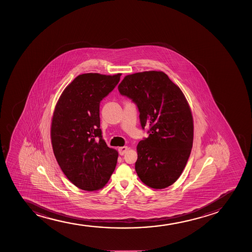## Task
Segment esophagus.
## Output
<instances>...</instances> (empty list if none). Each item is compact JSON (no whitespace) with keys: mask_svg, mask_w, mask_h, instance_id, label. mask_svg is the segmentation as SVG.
Here are the masks:
<instances>
[{"mask_svg":"<svg viewBox=\"0 0 252 252\" xmlns=\"http://www.w3.org/2000/svg\"><path fill=\"white\" fill-rule=\"evenodd\" d=\"M127 150H128V148L127 146H123V147L119 148V152L121 156H124L126 152H127Z\"/></svg>","mask_w":252,"mask_h":252,"instance_id":"34e87169","label":"esophagus"}]
</instances>
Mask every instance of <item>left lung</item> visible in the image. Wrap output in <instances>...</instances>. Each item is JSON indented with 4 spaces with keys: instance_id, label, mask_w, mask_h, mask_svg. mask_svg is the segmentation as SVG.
I'll return each instance as SVG.
<instances>
[{
    "instance_id": "obj_1",
    "label": "left lung",
    "mask_w": 252,
    "mask_h": 252,
    "mask_svg": "<svg viewBox=\"0 0 252 252\" xmlns=\"http://www.w3.org/2000/svg\"><path fill=\"white\" fill-rule=\"evenodd\" d=\"M119 93L131 99L148 138L137 145L135 171L145 185L163 189L172 185L187 165L193 141V121L185 95L162 71L125 76Z\"/></svg>"
}]
</instances>
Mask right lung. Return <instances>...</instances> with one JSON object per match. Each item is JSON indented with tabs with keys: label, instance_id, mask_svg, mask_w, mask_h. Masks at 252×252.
<instances>
[{
	"label": "right lung",
	"instance_id": "obj_1",
	"mask_svg": "<svg viewBox=\"0 0 252 252\" xmlns=\"http://www.w3.org/2000/svg\"><path fill=\"white\" fill-rule=\"evenodd\" d=\"M120 75H78L55 107L51 126L55 158L67 178L85 191L103 188L115 170L118 152L102 139L99 108Z\"/></svg>",
	"mask_w": 252,
	"mask_h": 252
}]
</instances>
